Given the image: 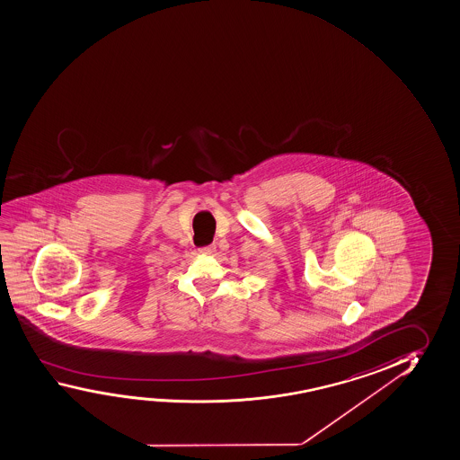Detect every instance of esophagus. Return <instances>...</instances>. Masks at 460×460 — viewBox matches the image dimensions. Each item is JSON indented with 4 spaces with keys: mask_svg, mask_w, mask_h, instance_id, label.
Wrapping results in <instances>:
<instances>
[{
    "mask_svg": "<svg viewBox=\"0 0 460 460\" xmlns=\"http://www.w3.org/2000/svg\"><path fill=\"white\" fill-rule=\"evenodd\" d=\"M214 251H216V246H206L199 249V252L205 255H211L213 254Z\"/></svg>",
    "mask_w": 460,
    "mask_h": 460,
    "instance_id": "1",
    "label": "esophagus"
}]
</instances>
